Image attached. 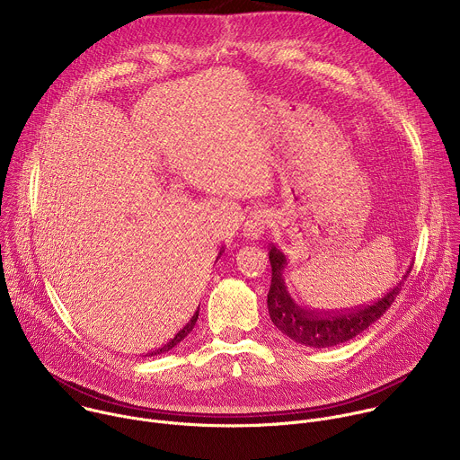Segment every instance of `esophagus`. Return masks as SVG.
<instances>
[{
  "instance_id": "esophagus-1",
  "label": "esophagus",
  "mask_w": 460,
  "mask_h": 460,
  "mask_svg": "<svg viewBox=\"0 0 460 460\" xmlns=\"http://www.w3.org/2000/svg\"><path fill=\"white\" fill-rule=\"evenodd\" d=\"M268 226V215L264 211H254L249 215V218L243 224V236L247 240H258L264 234Z\"/></svg>"
}]
</instances>
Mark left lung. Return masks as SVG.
I'll list each match as a JSON object with an SVG mask.
<instances>
[{"instance_id":"1","label":"left lung","mask_w":460,"mask_h":460,"mask_svg":"<svg viewBox=\"0 0 460 460\" xmlns=\"http://www.w3.org/2000/svg\"><path fill=\"white\" fill-rule=\"evenodd\" d=\"M271 261V288L268 293V309L271 322L279 330L288 335L291 341L307 346V348H332L344 344L362 332H366L371 323H375L387 307L395 302L401 286L408 279L410 270L402 275L401 282L393 286L385 295L376 298L371 304L341 309V311H320L300 304L291 296L284 270L288 266L286 254L275 245L270 249Z\"/></svg>"}]
</instances>
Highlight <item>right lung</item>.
<instances>
[{"label":"right lung","instance_id":"1","mask_svg":"<svg viewBox=\"0 0 460 460\" xmlns=\"http://www.w3.org/2000/svg\"><path fill=\"white\" fill-rule=\"evenodd\" d=\"M220 254H222V251L218 252V256H220ZM217 260H218V258H217ZM199 311H200V305H199V309H196V313L190 316V320H189V322H187V323L181 327V330H180V332L174 335V339H171V341H169L165 346H162L160 349H156L155 353H151V357H153V355H160V353H165V351L172 349L176 344H180V342H181V341H183V339H185V337H187V335L192 332V327H194L196 320H199Z\"/></svg>","mask_w":460,"mask_h":460}]
</instances>
